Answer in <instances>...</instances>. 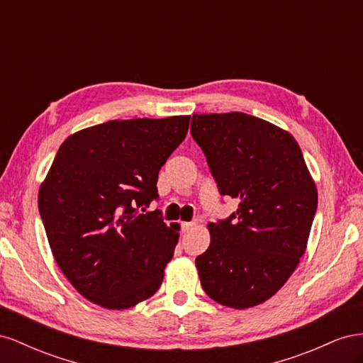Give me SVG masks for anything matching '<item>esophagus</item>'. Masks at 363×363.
<instances>
[{
	"instance_id": "34e87169",
	"label": "esophagus",
	"mask_w": 363,
	"mask_h": 363,
	"mask_svg": "<svg viewBox=\"0 0 363 363\" xmlns=\"http://www.w3.org/2000/svg\"><path fill=\"white\" fill-rule=\"evenodd\" d=\"M195 227V223H182V230L183 232H189L191 228Z\"/></svg>"
}]
</instances>
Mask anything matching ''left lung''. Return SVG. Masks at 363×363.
<instances>
[{"label": "left lung", "mask_w": 363, "mask_h": 363, "mask_svg": "<svg viewBox=\"0 0 363 363\" xmlns=\"http://www.w3.org/2000/svg\"><path fill=\"white\" fill-rule=\"evenodd\" d=\"M191 133L221 195L239 201L228 219L208 223L211 245L195 259L204 292L248 309L269 300L304 255L318 192L286 130L242 112L195 113Z\"/></svg>", "instance_id": "left-lung-1"}]
</instances>
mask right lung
Returning a JSON list of instances; mask_svg holds the SVG:
<instances>
[{
  "instance_id": "right-lung-1",
  "label": "right lung",
  "mask_w": 363,
  "mask_h": 363,
  "mask_svg": "<svg viewBox=\"0 0 363 363\" xmlns=\"http://www.w3.org/2000/svg\"><path fill=\"white\" fill-rule=\"evenodd\" d=\"M191 116L115 119L65 139L38 204L52 256L84 298L123 311L155 295L180 224L146 212Z\"/></svg>"
}]
</instances>
